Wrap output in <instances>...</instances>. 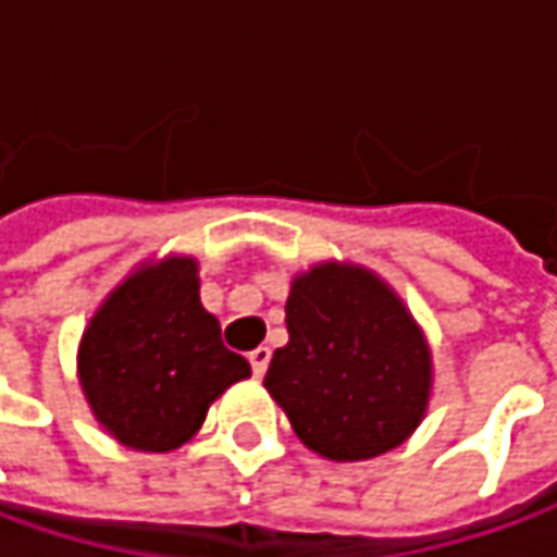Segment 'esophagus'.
Segmentation results:
<instances>
[{"label": "esophagus", "mask_w": 557, "mask_h": 557, "mask_svg": "<svg viewBox=\"0 0 557 557\" xmlns=\"http://www.w3.org/2000/svg\"><path fill=\"white\" fill-rule=\"evenodd\" d=\"M249 363H252V373L264 375V370H268V363H271V348H264V345H259L256 351H249Z\"/></svg>", "instance_id": "34e87169"}]
</instances>
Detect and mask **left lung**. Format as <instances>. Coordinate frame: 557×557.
<instances>
[{
	"label": "left lung",
	"instance_id": "1",
	"mask_svg": "<svg viewBox=\"0 0 557 557\" xmlns=\"http://www.w3.org/2000/svg\"><path fill=\"white\" fill-rule=\"evenodd\" d=\"M286 330L264 388L305 447L355 462L410 437L429 404L432 357L382 280L351 264H320L293 283Z\"/></svg>",
	"mask_w": 557,
	"mask_h": 557
}]
</instances>
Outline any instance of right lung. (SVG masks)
<instances>
[{
    "label": "right lung",
    "instance_id": "add662e5",
    "mask_svg": "<svg viewBox=\"0 0 557 557\" xmlns=\"http://www.w3.org/2000/svg\"><path fill=\"white\" fill-rule=\"evenodd\" d=\"M249 375L200 305L197 261L165 259L128 277L91 317L79 382L107 432L132 450L182 447L209 404Z\"/></svg>",
    "mask_w": 557,
    "mask_h": 557
}]
</instances>
